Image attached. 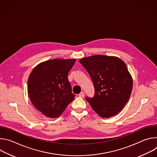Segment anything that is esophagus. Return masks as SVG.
Wrapping results in <instances>:
<instances>
[{
	"instance_id": "34e87169",
	"label": "esophagus",
	"mask_w": 157,
	"mask_h": 157,
	"mask_svg": "<svg viewBox=\"0 0 157 157\" xmlns=\"http://www.w3.org/2000/svg\"><path fill=\"white\" fill-rule=\"evenodd\" d=\"M79 96L81 97V98H83L84 96V93L83 91L81 92L79 94Z\"/></svg>"
}]
</instances>
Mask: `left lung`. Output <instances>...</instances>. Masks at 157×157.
<instances>
[{
  "mask_svg": "<svg viewBox=\"0 0 157 157\" xmlns=\"http://www.w3.org/2000/svg\"><path fill=\"white\" fill-rule=\"evenodd\" d=\"M79 62L90 75L94 87V96L86 97V100L103 118L117 114L127 103L133 86L125 63L117 57L100 55Z\"/></svg>",
  "mask_w": 157,
  "mask_h": 157,
  "instance_id": "1",
  "label": "left lung"
}]
</instances>
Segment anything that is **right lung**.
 Masks as SVG:
<instances>
[{"instance_id":"obj_1","label":"right lung","mask_w":157,"mask_h":157,"mask_svg":"<svg viewBox=\"0 0 157 157\" xmlns=\"http://www.w3.org/2000/svg\"><path fill=\"white\" fill-rule=\"evenodd\" d=\"M75 59H54L37 65L28 80V94L35 108L50 118L59 117L75 99L68 75Z\"/></svg>"}]
</instances>
